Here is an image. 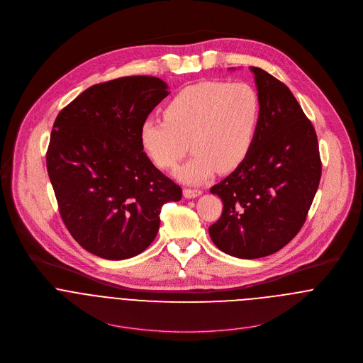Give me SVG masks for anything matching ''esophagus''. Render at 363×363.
<instances>
[{"label": "esophagus", "mask_w": 363, "mask_h": 363, "mask_svg": "<svg viewBox=\"0 0 363 363\" xmlns=\"http://www.w3.org/2000/svg\"><path fill=\"white\" fill-rule=\"evenodd\" d=\"M201 190H197V189H184L183 190V196L186 197V199H196V197H199V196H201Z\"/></svg>", "instance_id": "34e87169"}]
</instances>
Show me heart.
<instances>
[{
	"instance_id": "1",
	"label": "heart",
	"mask_w": 363,
	"mask_h": 363,
	"mask_svg": "<svg viewBox=\"0 0 363 363\" xmlns=\"http://www.w3.org/2000/svg\"><path fill=\"white\" fill-rule=\"evenodd\" d=\"M261 104L247 82L207 81L182 89L163 108V121L147 120L140 141L159 169H173L189 184H201L215 170H235L249 154L259 125Z\"/></svg>"
}]
</instances>
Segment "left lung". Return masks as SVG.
Listing matches in <instances>:
<instances>
[{
    "mask_svg": "<svg viewBox=\"0 0 363 363\" xmlns=\"http://www.w3.org/2000/svg\"><path fill=\"white\" fill-rule=\"evenodd\" d=\"M259 91V125L246 159L211 187L220 218L208 228L213 245L239 259L281 250L303 226L320 177L318 143L311 120L289 88L250 67Z\"/></svg>",
    "mask_w": 363,
    "mask_h": 363,
    "instance_id": "1",
    "label": "left lung"
}]
</instances>
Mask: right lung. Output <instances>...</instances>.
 <instances>
[{"mask_svg": "<svg viewBox=\"0 0 363 363\" xmlns=\"http://www.w3.org/2000/svg\"><path fill=\"white\" fill-rule=\"evenodd\" d=\"M167 95L156 77H123L88 88L54 121L46 163L58 211L95 256L143 253L163 204L182 199V187L156 169L140 141L141 125Z\"/></svg>", "mask_w": 363, "mask_h": 363, "instance_id": "obj_1", "label": "right lung"}]
</instances>
